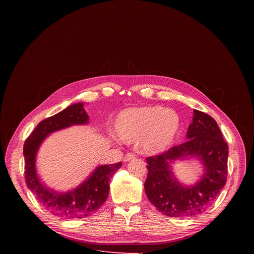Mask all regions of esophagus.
<instances>
[{"label": "esophagus", "mask_w": 254, "mask_h": 254, "mask_svg": "<svg viewBox=\"0 0 254 254\" xmlns=\"http://www.w3.org/2000/svg\"><path fill=\"white\" fill-rule=\"evenodd\" d=\"M135 158V155L134 154H132V153H127V154H126V156H125V158H124V161L125 162H128V161H130V160H133Z\"/></svg>", "instance_id": "esophagus-1"}]
</instances>
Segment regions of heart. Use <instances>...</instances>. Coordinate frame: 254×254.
Wrapping results in <instances>:
<instances>
[{
  "instance_id": "obj_1",
  "label": "heart",
  "mask_w": 254,
  "mask_h": 254,
  "mask_svg": "<svg viewBox=\"0 0 254 254\" xmlns=\"http://www.w3.org/2000/svg\"><path fill=\"white\" fill-rule=\"evenodd\" d=\"M115 128L123 141L140 138L144 152L158 154L174 141L180 128V118L176 112L159 105L132 107L119 114Z\"/></svg>"
}]
</instances>
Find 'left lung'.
Instances as JSON below:
<instances>
[{"instance_id":"obj_1","label":"left lung","mask_w":254,"mask_h":254,"mask_svg":"<svg viewBox=\"0 0 254 254\" xmlns=\"http://www.w3.org/2000/svg\"><path fill=\"white\" fill-rule=\"evenodd\" d=\"M185 142L162 155L147 158L148 177L144 191L159 212L169 217H190L205 211L226 184L228 144L213 118L195 110ZM197 157L204 167L201 180L192 187L181 185L171 163Z\"/></svg>"}]
</instances>
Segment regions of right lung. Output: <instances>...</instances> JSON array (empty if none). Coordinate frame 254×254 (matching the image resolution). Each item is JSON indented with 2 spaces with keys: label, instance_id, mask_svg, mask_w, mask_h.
I'll return each mask as SVG.
<instances>
[{
  "label": "right lung",
  "instance_id": "add662e5",
  "mask_svg": "<svg viewBox=\"0 0 254 254\" xmlns=\"http://www.w3.org/2000/svg\"><path fill=\"white\" fill-rule=\"evenodd\" d=\"M88 120L82 102L71 104L57 115L40 122L24 143L27 187L46 210L64 219L85 218L95 213L107 199L111 178L123 165L98 166L83 183L66 193L51 190L39 180L36 172V156L42 141L56 130L73 125H86Z\"/></svg>",
  "mask_w": 254,
  "mask_h": 254
}]
</instances>
